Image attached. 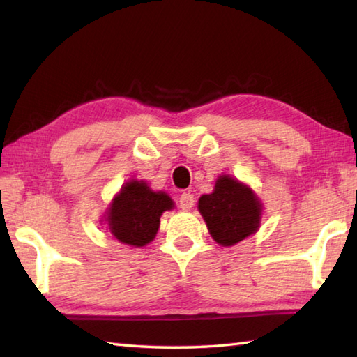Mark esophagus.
I'll return each instance as SVG.
<instances>
[{
	"mask_svg": "<svg viewBox=\"0 0 357 357\" xmlns=\"http://www.w3.org/2000/svg\"><path fill=\"white\" fill-rule=\"evenodd\" d=\"M195 206V198L190 193H183L179 196V207L183 210H190Z\"/></svg>",
	"mask_w": 357,
	"mask_h": 357,
	"instance_id": "esophagus-1",
	"label": "esophagus"
}]
</instances>
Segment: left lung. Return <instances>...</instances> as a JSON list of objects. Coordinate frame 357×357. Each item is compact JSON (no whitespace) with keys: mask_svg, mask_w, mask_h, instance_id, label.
I'll return each instance as SVG.
<instances>
[{"mask_svg":"<svg viewBox=\"0 0 357 357\" xmlns=\"http://www.w3.org/2000/svg\"><path fill=\"white\" fill-rule=\"evenodd\" d=\"M218 244L234 245L255 233L261 221V202L247 185L229 176L216 181L215 192L202 195L198 206Z\"/></svg>","mask_w":357,"mask_h":357,"instance_id":"8db88e82","label":"left lung"}]
</instances>
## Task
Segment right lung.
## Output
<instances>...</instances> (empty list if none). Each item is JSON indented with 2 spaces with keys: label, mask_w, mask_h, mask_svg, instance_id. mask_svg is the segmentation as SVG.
Returning <instances> with one entry per match:
<instances>
[{
  "label": "right lung",
  "mask_w": 357,
  "mask_h": 357,
  "mask_svg": "<svg viewBox=\"0 0 357 357\" xmlns=\"http://www.w3.org/2000/svg\"><path fill=\"white\" fill-rule=\"evenodd\" d=\"M173 207V201L162 192H151L142 181H130L113 199L109 208V229L123 244L144 247L153 241L159 218Z\"/></svg>",
  "instance_id": "1"
}]
</instances>
